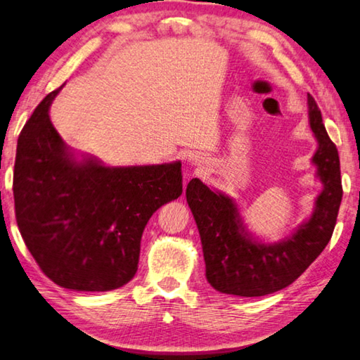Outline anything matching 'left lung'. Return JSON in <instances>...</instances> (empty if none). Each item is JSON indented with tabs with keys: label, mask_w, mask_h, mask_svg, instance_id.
I'll use <instances>...</instances> for the list:
<instances>
[{
	"label": "left lung",
	"mask_w": 360,
	"mask_h": 360,
	"mask_svg": "<svg viewBox=\"0 0 360 360\" xmlns=\"http://www.w3.org/2000/svg\"><path fill=\"white\" fill-rule=\"evenodd\" d=\"M309 126L317 140L313 164L322 181L313 215L295 233L276 244L252 238L238 204L212 191L199 179L186 186V201L201 236L205 278L221 293L263 297L290 285L326 249L337 225L343 196L338 150L322 122L321 110L308 94Z\"/></svg>",
	"instance_id": "8db88e82"
}]
</instances>
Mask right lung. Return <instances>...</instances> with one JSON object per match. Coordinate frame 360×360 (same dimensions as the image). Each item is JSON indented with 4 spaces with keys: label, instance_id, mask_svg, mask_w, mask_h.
<instances>
[{
    "label": "right lung",
    "instance_id": "add662e5",
    "mask_svg": "<svg viewBox=\"0 0 360 360\" xmlns=\"http://www.w3.org/2000/svg\"><path fill=\"white\" fill-rule=\"evenodd\" d=\"M52 91L17 140L15 220L27 249L57 285L107 292L131 281L140 240L161 205L184 191L181 162L107 167L76 159L49 120Z\"/></svg>",
    "mask_w": 360,
    "mask_h": 360
}]
</instances>
